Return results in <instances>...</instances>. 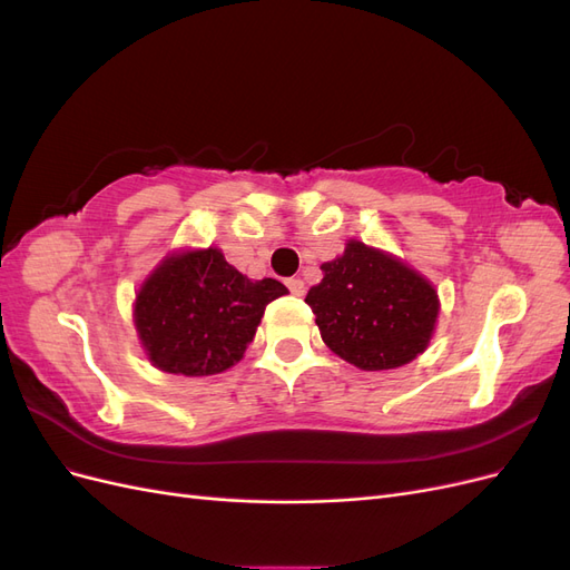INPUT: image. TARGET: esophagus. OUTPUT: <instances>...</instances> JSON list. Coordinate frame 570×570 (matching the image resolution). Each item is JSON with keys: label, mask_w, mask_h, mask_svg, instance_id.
<instances>
[{"label": "esophagus", "mask_w": 570, "mask_h": 570, "mask_svg": "<svg viewBox=\"0 0 570 570\" xmlns=\"http://www.w3.org/2000/svg\"><path fill=\"white\" fill-rule=\"evenodd\" d=\"M287 289L292 292V295L302 297L304 295V281L302 278H287Z\"/></svg>", "instance_id": "34e87169"}]
</instances>
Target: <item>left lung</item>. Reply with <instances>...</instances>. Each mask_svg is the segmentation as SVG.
Masks as SVG:
<instances>
[{"mask_svg":"<svg viewBox=\"0 0 570 570\" xmlns=\"http://www.w3.org/2000/svg\"><path fill=\"white\" fill-rule=\"evenodd\" d=\"M323 281L308 289L323 342L361 371L400 368L428 350L440 297L435 285L400 256L350 239Z\"/></svg>","mask_w":570,"mask_h":570,"instance_id":"obj_1","label":"left lung"}]
</instances>
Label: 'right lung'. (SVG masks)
<instances>
[{
  "label": "right lung",
  "instance_id": "obj_1",
  "mask_svg": "<svg viewBox=\"0 0 570 570\" xmlns=\"http://www.w3.org/2000/svg\"><path fill=\"white\" fill-rule=\"evenodd\" d=\"M283 295V283L247 278L218 247L174 249L135 292L132 323L151 366L216 375L245 356L266 304Z\"/></svg>",
  "mask_w": 570,
  "mask_h": 570
}]
</instances>
